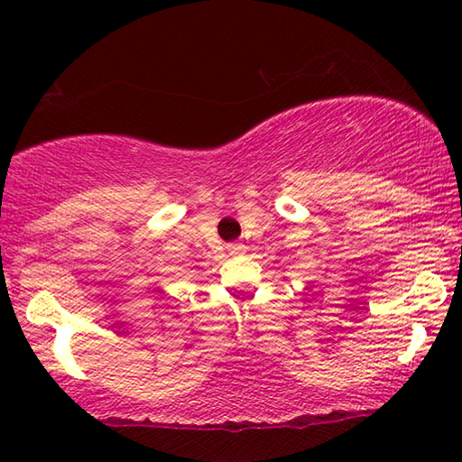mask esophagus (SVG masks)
<instances>
[{
	"mask_svg": "<svg viewBox=\"0 0 462 462\" xmlns=\"http://www.w3.org/2000/svg\"><path fill=\"white\" fill-rule=\"evenodd\" d=\"M230 254H242V253H245V246H242V245H230Z\"/></svg>",
	"mask_w": 462,
	"mask_h": 462,
	"instance_id": "1",
	"label": "esophagus"
}]
</instances>
